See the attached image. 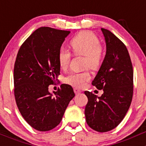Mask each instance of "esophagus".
Wrapping results in <instances>:
<instances>
[{
	"label": "esophagus",
	"instance_id": "esophagus-1",
	"mask_svg": "<svg viewBox=\"0 0 146 146\" xmlns=\"http://www.w3.org/2000/svg\"><path fill=\"white\" fill-rule=\"evenodd\" d=\"M74 93H75V94H80L81 93V91L80 90V89L77 88H74Z\"/></svg>",
	"mask_w": 146,
	"mask_h": 146
}]
</instances>
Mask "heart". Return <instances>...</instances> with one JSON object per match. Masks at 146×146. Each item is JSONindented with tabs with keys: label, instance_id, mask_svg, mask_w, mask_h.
Listing matches in <instances>:
<instances>
[{
	"label": "heart",
	"instance_id": "obj_1",
	"mask_svg": "<svg viewBox=\"0 0 146 146\" xmlns=\"http://www.w3.org/2000/svg\"><path fill=\"white\" fill-rule=\"evenodd\" d=\"M70 46L75 55H82L85 67L96 69L101 64L102 59V47L100 41L94 33L89 31L80 32L70 41ZM71 60V53L65 48H60L58 53V60L60 69L65 70L69 66ZM91 79L88 72H72L64 79L66 83L77 88H82L86 82Z\"/></svg>",
	"mask_w": 146,
	"mask_h": 146
}]
</instances>
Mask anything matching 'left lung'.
<instances>
[{"label": "left lung", "mask_w": 146, "mask_h": 146, "mask_svg": "<svg viewBox=\"0 0 146 146\" xmlns=\"http://www.w3.org/2000/svg\"><path fill=\"white\" fill-rule=\"evenodd\" d=\"M106 54L92 85L103 89L101 96L85 91L88 101L86 120L99 132L113 129L126 115L133 95V69L127 48L112 32L102 28Z\"/></svg>", "instance_id": "8db88e82"}]
</instances>
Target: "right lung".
<instances>
[{
  "instance_id": "1",
  "label": "right lung",
  "mask_w": 146,
  "mask_h": 146,
  "mask_svg": "<svg viewBox=\"0 0 146 146\" xmlns=\"http://www.w3.org/2000/svg\"><path fill=\"white\" fill-rule=\"evenodd\" d=\"M69 33L41 27L25 40L17 55L14 69L17 105L27 123L38 131L56 127L75 96L67 84H62L52 93L48 90L60 74L58 53Z\"/></svg>"
}]
</instances>
